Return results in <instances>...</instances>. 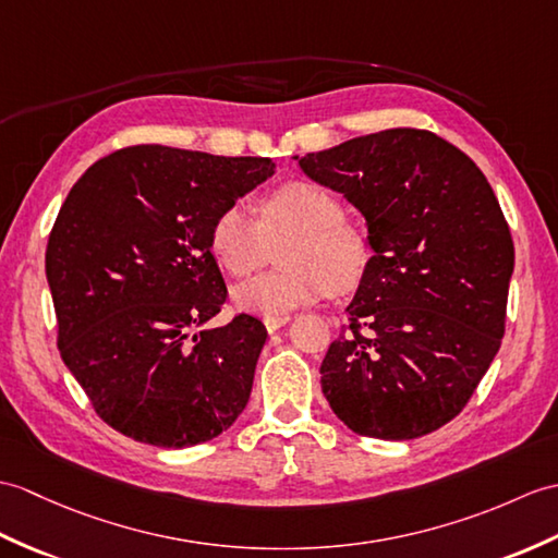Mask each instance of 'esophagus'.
I'll use <instances>...</instances> for the list:
<instances>
[{"label": "esophagus", "instance_id": "1", "mask_svg": "<svg viewBox=\"0 0 558 558\" xmlns=\"http://www.w3.org/2000/svg\"><path fill=\"white\" fill-rule=\"evenodd\" d=\"M290 323V316H280V318H264V326L268 332H276L280 330L282 326H288Z\"/></svg>", "mask_w": 558, "mask_h": 558}]
</instances>
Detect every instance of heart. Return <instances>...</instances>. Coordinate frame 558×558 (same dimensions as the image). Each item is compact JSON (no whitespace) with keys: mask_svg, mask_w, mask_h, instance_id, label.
<instances>
[{"mask_svg":"<svg viewBox=\"0 0 558 558\" xmlns=\"http://www.w3.org/2000/svg\"><path fill=\"white\" fill-rule=\"evenodd\" d=\"M258 223L242 204L220 211L209 230V247L230 276H247L266 262L268 242L288 238L280 262L270 270L240 282L232 302L240 311L280 318L323 300L330 290H354L366 274L371 244L364 230L347 223L340 199L308 180H290L266 192L256 204Z\"/></svg>","mask_w":558,"mask_h":558,"instance_id":"1","label":"heart"}]
</instances>
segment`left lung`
<instances>
[{
    "label": "left lung",
    "instance_id": "obj_1",
    "mask_svg": "<svg viewBox=\"0 0 558 558\" xmlns=\"http://www.w3.org/2000/svg\"><path fill=\"white\" fill-rule=\"evenodd\" d=\"M368 228L366 274L320 387L349 430L413 439L469 404L507 323L513 240L487 178L430 131L392 128L294 157Z\"/></svg>",
    "mask_w": 558,
    "mask_h": 558
}]
</instances>
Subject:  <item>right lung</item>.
<instances>
[{"mask_svg": "<svg viewBox=\"0 0 558 558\" xmlns=\"http://www.w3.org/2000/svg\"><path fill=\"white\" fill-rule=\"evenodd\" d=\"M274 171L264 157L137 145L71 187L45 256L57 342L113 430L183 449L247 407L268 332L247 314L204 328L228 296L209 230Z\"/></svg>", "mask_w": 558, "mask_h": 558, "instance_id": "right-lung-1", "label": "right lung"}]
</instances>
